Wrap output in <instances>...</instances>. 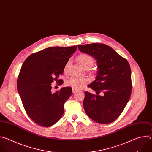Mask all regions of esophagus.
<instances>
[{
	"mask_svg": "<svg viewBox=\"0 0 152 152\" xmlns=\"http://www.w3.org/2000/svg\"><path fill=\"white\" fill-rule=\"evenodd\" d=\"M77 91V90H76V89H75V88H72V93H75Z\"/></svg>",
	"mask_w": 152,
	"mask_h": 152,
	"instance_id": "34e87169",
	"label": "esophagus"
}]
</instances>
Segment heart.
<instances>
[{
	"label": "heart",
	"mask_w": 152,
	"mask_h": 152,
	"mask_svg": "<svg viewBox=\"0 0 152 152\" xmlns=\"http://www.w3.org/2000/svg\"><path fill=\"white\" fill-rule=\"evenodd\" d=\"M78 62L85 68L89 69L92 67L94 64V60L92 56L86 53H82L78 56ZM70 61H68L64 68V72L67 74L69 72V68ZM90 80L87 77H71L65 81V85L71 87L75 89H80L84 87L87 83L90 82Z\"/></svg>",
	"instance_id": "heart-1"
}]
</instances>
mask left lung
I'll use <instances>...</instances> for the list:
<instances>
[{
	"instance_id": "left-lung-1",
	"label": "left lung",
	"mask_w": 152,
	"mask_h": 152,
	"mask_svg": "<svg viewBox=\"0 0 152 152\" xmlns=\"http://www.w3.org/2000/svg\"><path fill=\"white\" fill-rule=\"evenodd\" d=\"M79 50L97 60L96 78L88 86L96 95L85 92L83 107L87 115L95 122L107 124L123 112L132 92L131 69L128 60L104 44L78 45ZM100 93L102 96H99Z\"/></svg>"
}]
</instances>
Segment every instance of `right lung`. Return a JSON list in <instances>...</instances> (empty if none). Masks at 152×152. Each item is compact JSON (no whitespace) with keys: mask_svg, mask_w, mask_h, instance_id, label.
Returning a JSON list of instances; mask_svg holds the SVG:
<instances>
[{"mask_svg":"<svg viewBox=\"0 0 152 152\" xmlns=\"http://www.w3.org/2000/svg\"><path fill=\"white\" fill-rule=\"evenodd\" d=\"M77 47H52L30 55L24 62L17 78V90L24 108L35 123L43 127L55 124L64 114V104L72 89L63 87L53 93L51 83L58 80L66 63Z\"/></svg>","mask_w":152,"mask_h":152,"instance_id":"right-lung-1","label":"right lung"}]
</instances>
